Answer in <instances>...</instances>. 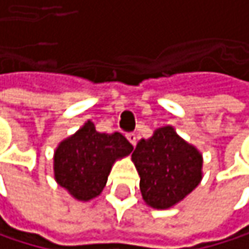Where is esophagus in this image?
Listing matches in <instances>:
<instances>
[{"instance_id": "1", "label": "esophagus", "mask_w": 249, "mask_h": 249, "mask_svg": "<svg viewBox=\"0 0 249 249\" xmlns=\"http://www.w3.org/2000/svg\"><path fill=\"white\" fill-rule=\"evenodd\" d=\"M126 140H128V141H129V142H131L134 147L137 145V135H135L134 132H129V134H126Z\"/></svg>"}]
</instances>
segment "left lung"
I'll return each mask as SVG.
<instances>
[{"label":"left lung","mask_w":249,"mask_h":249,"mask_svg":"<svg viewBox=\"0 0 249 249\" xmlns=\"http://www.w3.org/2000/svg\"><path fill=\"white\" fill-rule=\"evenodd\" d=\"M131 159L140 174L142 199L154 209L174 206L202 180V154L170 125L138 141Z\"/></svg>","instance_id":"8db88e82"}]
</instances>
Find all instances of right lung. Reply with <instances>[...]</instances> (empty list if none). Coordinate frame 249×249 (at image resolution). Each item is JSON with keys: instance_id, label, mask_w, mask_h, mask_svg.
I'll list each match as a JSON object with an SVG mask.
<instances>
[{"instance_id": "add662e5", "label": "right lung", "mask_w": 249, "mask_h": 249, "mask_svg": "<svg viewBox=\"0 0 249 249\" xmlns=\"http://www.w3.org/2000/svg\"><path fill=\"white\" fill-rule=\"evenodd\" d=\"M132 151L123 134H104L92 121L63 140L53 159L56 181L75 199L88 202L101 195L114 163Z\"/></svg>"}]
</instances>
